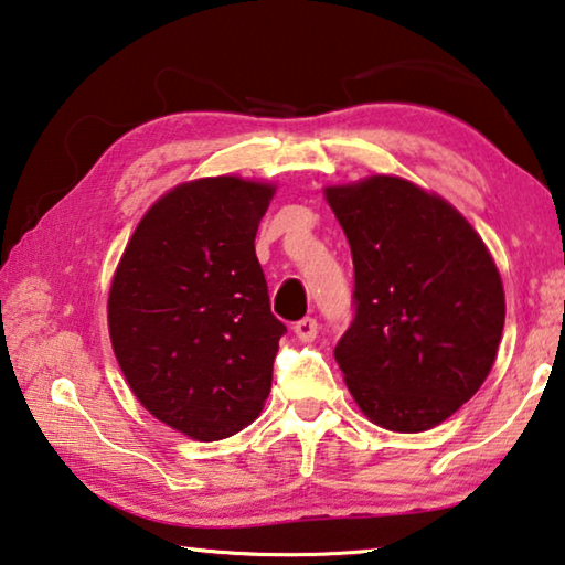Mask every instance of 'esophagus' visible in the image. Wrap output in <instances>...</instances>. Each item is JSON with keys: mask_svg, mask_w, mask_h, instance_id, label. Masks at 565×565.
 I'll return each mask as SVG.
<instances>
[{"mask_svg": "<svg viewBox=\"0 0 565 565\" xmlns=\"http://www.w3.org/2000/svg\"><path fill=\"white\" fill-rule=\"evenodd\" d=\"M294 333L301 338V341H313L316 338V333H318V323H316V318H301V321H296L294 323Z\"/></svg>", "mask_w": 565, "mask_h": 565, "instance_id": "34e87169", "label": "esophagus"}]
</instances>
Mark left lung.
<instances>
[{
    "label": "left lung",
    "instance_id": "8db88e82",
    "mask_svg": "<svg viewBox=\"0 0 565 565\" xmlns=\"http://www.w3.org/2000/svg\"><path fill=\"white\" fill-rule=\"evenodd\" d=\"M351 244L355 316L335 345L367 419L425 433L477 393L504 331V286L475 227L393 175L326 188Z\"/></svg>",
    "mask_w": 565,
    "mask_h": 565
}]
</instances>
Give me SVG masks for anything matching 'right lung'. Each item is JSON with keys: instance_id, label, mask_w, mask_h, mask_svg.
<instances>
[{"instance_id": "right-lung-1", "label": "right lung", "mask_w": 565, "mask_h": 565, "mask_svg": "<svg viewBox=\"0 0 565 565\" xmlns=\"http://www.w3.org/2000/svg\"><path fill=\"white\" fill-rule=\"evenodd\" d=\"M276 188L232 175L178 184L132 232L108 294L113 353L140 405L200 443L259 417L286 326L254 239Z\"/></svg>"}]
</instances>
